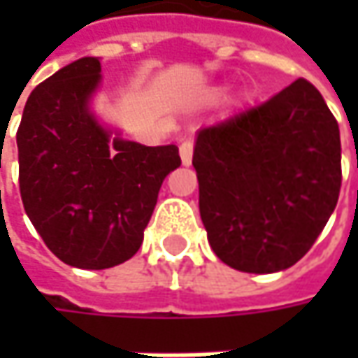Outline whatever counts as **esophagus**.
I'll list each match as a JSON object with an SVG mask.
<instances>
[{
    "label": "esophagus",
    "mask_w": 358,
    "mask_h": 358,
    "mask_svg": "<svg viewBox=\"0 0 358 358\" xmlns=\"http://www.w3.org/2000/svg\"><path fill=\"white\" fill-rule=\"evenodd\" d=\"M193 149H195V141L193 139H183L181 141V145H179V155H181L183 165H191V161H193Z\"/></svg>",
    "instance_id": "obj_1"
}]
</instances>
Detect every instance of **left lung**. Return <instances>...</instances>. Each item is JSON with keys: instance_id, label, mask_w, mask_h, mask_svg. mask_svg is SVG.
I'll list each match as a JSON object with an SVG mask.
<instances>
[{"instance_id": "left-lung-1", "label": "left lung", "mask_w": 358, "mask_h": 358, "mask_svg": "<svg viewBox=\"0 0 358 358\" xmlns=\"http://www.w3.org/2000/svg\"><path fill=\"white\" fill-rule=\"evenodd\" d=\"M201 221L215 255L243 273L289 268L313 247L341 191L338 123L296 79L197 135Z\"/></svg>"}]
</instances>
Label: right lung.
Returning <instances> with one entry per match:
<instances>
[{"label": "right lung", "mask_w": 358, "mask_h": 358, "mask_svg": "<svg viewBox=\"0 0 358 358\" xmlns=\"http://www.w3.org/2000/svg\"><path fill=\"white\" fill-rule=\"evenodd\" d=\"M97 57L39 83L17 129L20 193L48 249L77 268H109L139 251L163 179L181 165L175 145L145 147L105 131L87 109Z\"/></svg>", "instance_id": "right-lung-1"}]
</instances>
